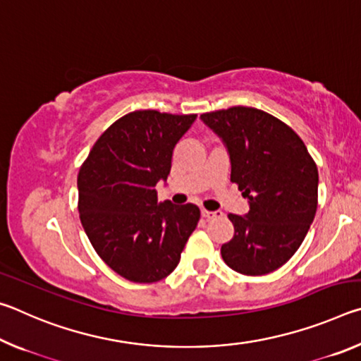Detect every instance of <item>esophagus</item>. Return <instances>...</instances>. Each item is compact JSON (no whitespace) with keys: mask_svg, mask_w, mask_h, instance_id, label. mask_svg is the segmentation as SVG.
<instances>
[{"mask_svg":"<svg viewBox=\"0 0 361 361\" xmlns=\"http://www.w3.org/2000/svg\"><path fill=\"white\" fill-rule=\"evenodd\" d=\"M223 213L221 212H210V210H202V216L205 218V219H212V218H218V216H221Z\"/></svg>","mask_w":361,"mask_h":361,"instance_id":"obj_1","label":"esophagus"}]
</instances>
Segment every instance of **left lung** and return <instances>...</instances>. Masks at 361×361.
I'll return each mask as SVG.
<instances>
[{
	"label": "left lung",
	"mask_w": 361,
	"mask_h": 361,
	"mask_svg": "<svg viewBox=\"0 0 361 361\" xmlns=\"http://www.w3.org/2000/svg\"><path fill=\"white\" fill-rule=\"evenodd\" d=\"M200 118L228 146L231 181L250 202L245 216L229 213L234 237L221 245L232 271L264 276L301 247L319 204V170L298 133L276 116L231 106Z\"/></svg>",
	"instance_id": "8db88e82"
}]
</instances>
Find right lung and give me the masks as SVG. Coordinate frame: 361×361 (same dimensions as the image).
I'll list each match as a JSON object with an SVG mask.
<instances>
[{"label": "right lung", "instance_id": "1", "mask_svg": "<svg viewBox=\"0 0 361 361\" xmlns=\"http://www.w3.org/2000/svg\"><path fill=\"white\" fill-rule=\"evenodd\" d=\"M197 114L137 109L102 133L78 175V210L97 255L135 283L166 279L178 266L200 210L157 204L156 185Z\"/></svg>", "mask_w": 361, "mask_h": 361}]
</instances>
